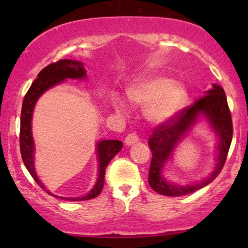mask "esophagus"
Listing matches in <instances>:
<instances>
[{"label": "esophagus", "mask_w": 248, "mask_h": 248, "mask_svg": "<svg viewBox=\"0 0 248 248\" xmlns=\"http://www.w3.org/2000/svg\"><path fill=\"white\" fill-rule=\"evenodd\" d=\"M139 141V136L136 133H129L128 135L126 136V139H124V142H126L127 146H132V144L136 143V142Z\"/></svg>", "instance_id": "34e87169"}]
</instances>
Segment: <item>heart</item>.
Returning a JSON list of instances; mask_svg holds the SVG:
<instances>
[{"mask_svg": "<svg viewBox=\"0 0 248 248\" xmlns=\"http://www.w3.org/2000/svg\"><path fill=\"white\" fill-rule=\"evenodd\" d=\"M132 102L146 108V115L150 121L162 124L171 119L186 100V90L179 82L167 77H153L136 82L129 88ZM124 104L116 101V108L124 109Z\"/></svg>", "mask_w": 248, "mask_h": 248, "instance_id": "1", "label": "heart"}]
</instances>
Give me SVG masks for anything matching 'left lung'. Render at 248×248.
<instances>
[{
    "label": "left lung",
    "instance_id": "obj_1",
    "mask_svg": "<svg viewBox=\"0 0 248 248\" xmlns=\"http://www.w3.org/2000/svg\"><path fill=\"white\" fill-rule=\"evenodd\" d=\"M199 114H204L207 116L214 129L219 135V155L216 170L210 178L193 186L181 187L169 184L160 176L163 164L186 130L194 123ZM232 136V118L229 105H227L226 94L220 86L213 85L211 91H207L205 94L197 99L190 106L183 108L176 113L171 119L162 122L153 129L152 135L148 140V144L153 153L149 176H148L149 186H152L154 191L160 195L171 196V197L187 195L207 186L217 177L223 169L230 146H231Z\"/></svg>",
    "mask_w": 248,
    "mask_h": 248
}]
</instances>
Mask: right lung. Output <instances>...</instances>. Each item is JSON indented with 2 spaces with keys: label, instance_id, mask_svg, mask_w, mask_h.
Listing matches in <instances>:
<instances>
[{
  "label": "right lung",
  "instance_id": "right-lung-1",
  "mask_svg": "<svg viewBox=\"0 0 248 248\" xmlns=\"http://www.w3.org/2000/svg\"><path fill=\"white\" fill-rule=\"evenodd\" d=\"M86 77V70L84 65L80 62L71 61V59H61V61L52 62L44 67L41 72L38 73V77L35 79V81L31 84L29 91L25 94L23 99V105H22L21 112V129H19V148H21L22 160L28 171L35 179L36 183L45 190V187L41 183L38 177H37L35 167H33V147L32 135H31V118H32V110L35 107L37 99L41 96L43 93L50 87L55 86L59 82L65 80L66 78L72 79H81ZM122 142L118 140H104L100 141L96 146V152H98L99 158V177L96 181L94 187L91 190L87 195L82 197L77 198H64L65 201H88V199L95 198L101 192L104 187L105 182V173H106V168L110 160L121 150ZM46 191V190H45ZM49 195L51 193L46 191ZM53 196V195H52ZM57 197V196H55Z\"/></svg>",
  "mask_w": 248,
  "mask_h": 248
}]
</instances>
